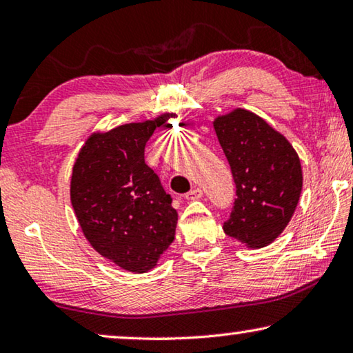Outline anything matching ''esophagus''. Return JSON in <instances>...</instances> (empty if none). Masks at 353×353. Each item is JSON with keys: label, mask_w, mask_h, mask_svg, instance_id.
<instances>
[{"label": "esophagus", "mask_w": 353, "mask_h": 353, "mask_svg": "<svg viewBox=\"0 0 353 353\" xmlns=\"http://www.w3.org/2000/svg\"><path fill=\"white\" fill-rule=\"evenodd\" d=\"M201 196H203V190H201V188H192L190 192L185 193V198H187L188 201H192V200H200Z\"/></svg>", "instance_id": "obj_1"}]
</instances>
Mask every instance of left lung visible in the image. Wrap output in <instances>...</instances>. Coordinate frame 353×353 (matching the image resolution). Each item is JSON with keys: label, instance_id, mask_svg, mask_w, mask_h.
<instances>
[{"label": "left lung", "instance_id": "left-lung-1", "mask_svg": "<svg viewBox=\"0 0 353 353\" xmlns=\"http://www.w3.org/2000/svg\"><path fill=\"white\" fill-rule=\"evenodd\" d=\"M214 128L236 187L225 235L250 248L267 246L285 230L299 201V157L280 132L248 110L217 118Z\"/></svg>", "mask_w": 353, "mask_h": 353}]
</instances>
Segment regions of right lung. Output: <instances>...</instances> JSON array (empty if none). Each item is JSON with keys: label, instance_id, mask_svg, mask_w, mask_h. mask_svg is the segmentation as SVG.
<instances>
[{"label": "right lung", "instance_id": "add662e5", "mask_svg": "<svg viewBox=\"0 0 353 353\" xmlns=\"http://www.w3.org/2000/svg\"><path fill=\"white\" fill-rule=\"evenodd\" d=\"M168 118L94 134L73 166L70 198L84 236L99 254L136 274L153 269L176 235L172 198L143 157Z\"/></svg>", "mask_w": 353, "mask_h": 353}]
</instances>
